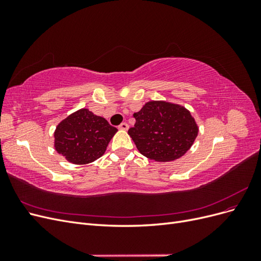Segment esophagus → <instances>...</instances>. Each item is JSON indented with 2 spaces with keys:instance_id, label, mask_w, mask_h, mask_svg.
<instances>
[{
  "instance_id": "obj_1",
  "label": "esophagus",
  "mask_w": 261,
  "mask_h": 261,
  "mask_svg": "<svg viewBox=\"0 0 261 261\" xmlns=\"http://www.w3.org/2000/svg\"><path fill=\"white\" fill-rule=\"evenodd\" d=\"M118 128H120L121 130H127L128 129V124L127 123H122L120 126H118Z\"/></svg>"
}]
</instances>
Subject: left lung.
Returning <instances> with one entry per match:
<instances>
[{
	"label": "left lung",
	"instance_id": "obj_1",
	"mask_svg": "<svg viewBox=\"0 0 261 261\" xmlns=\"http://www.w3.org/2000/svg\"><path fill=\"white\" fill-rule=\"evenodd\" d=\"M134 117L136 123L128 135L141 154L156 162L183 156L198 135V125L191 112L168 101H148Z\"/></svg>",
	"mask_w": 261,
	"mask_h": 261
}]
</instances>
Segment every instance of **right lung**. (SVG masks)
<instances>
[{
	"label": "right lung",
	"instance_id": "right-lung-1",
	"mask_svg": "<svg viewBox=\"0 0 261 261\" xmlns=\"http://www.w3.org/2000/svg\"><path fill=\"white\" fill-rule=\"evenodd\" d=\"M116 132L105 117L81 109L59 123L54 148L70 163L88 164L105 154Z\"/></svg>",
	"mask_w": 261,
	"mask_h": 261
}]
</instances>
